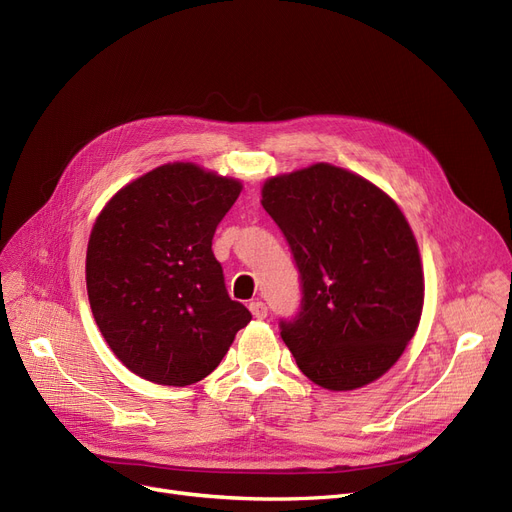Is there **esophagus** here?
Instances as JSON below:
<instances>
[{
    "label": "esophagus",
    "mask_w": 512,
    "mask_h": 512,
    "mask_svg": "<svg viewBox=\"0 0 512 512\" xmlns=\"http://www.w3.org/2000/svg\"><path fill=\"white\" fill-rule=\"evenodd\" d=\"M249 309H251V313H253L257 319L267 317V307H265V303H261V301H253V303L249 305Z\"/></svg>",
    "instance_id": "34e87169"
}]
</instances>
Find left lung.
<instances>
[{
    "mask_svg": "<svg viewBox=\"0 0 512 512\" xmlns=\"http://www.w3.org/2000/svg\"><path fill=\"white\" fill-rule=\"evenodd\" d=\"M261 205L299 270L301 307L280 319L299 369L328 390L378 380L405 351L423 307L405 215L378 186L330 164L267 180Z\"/></svg>",
    "mask_w": 512,
    "mask_h": 512,
    "instance_id": "8db88e82",
    "label": "left lung"
}]
</instances>
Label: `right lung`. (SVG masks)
Here are the masks:
<instances>
[{
  "label": "right lung",
  "mask_w": 512,
  "mask_h": 512,
  "mask_svg": "<svg viewBox=\"0 0 512 512\" xmlns=\"http://www.w3.org/2000/svg\"><path fill=\"white\" fill-rule=\"evenodd\" d=\"M240 182L193 164L155 168L103 207L87 249V292L114 355L141 378L188 386L220 365L251 311L213 257Z\"/></svg>",
  "instance_id": "right-lung-1"
}]
</instances>
